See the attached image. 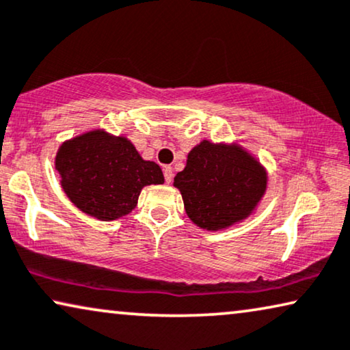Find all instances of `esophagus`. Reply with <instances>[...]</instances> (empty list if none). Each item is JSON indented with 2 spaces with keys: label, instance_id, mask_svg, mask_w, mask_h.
<instances>
[{
  "label": "esophagus",
  "instance_id": "1",
  "mask_svg": "<svg viewBox=\"0 0 350 350\" xmlns=\"http://www.w3.org/2000/svg\"><path fill=\"white\" fill-rule=\"evenodd\" d=\"M164 178H165V183H170L172 178H174V170H172L170 165H165L164 167Z\"/></svg>",
  "mask_w": 350,
  "mask_h": 350
}]
</instances>
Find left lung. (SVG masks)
I'll return each mask as SVG.
<instances>
[{
	"label": "left lung",
	"mask_w": 350,
	"mask_h": 350,
	"mask_svg": "<svg viewBox=\"0 0 350 350\" xmlns=\"http://www.w3.org/2000/svg\"><path fill=\"white\" fill-rule=\"evenodd\" d=\"M267 172L237 144L202 140L189 151L174 186L183 197L186 215L206 230H221L246 219L265 194Z\"/></svg>",
	"instance_id": "left-lung-1"
}]
</instances>
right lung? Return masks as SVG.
I'll return each mask as SVG.
<instances>
[{"label":"right lung","mask_w":350,"mask_h":350,"mask_svg":"<svg viewBox=\"0 0 350 350\" xmlns=\"http://www.w3.org/2000/svg\"><path fill=\"white\" fill-rule=\"evenodd\" d=\"M55 169L69 200L100 221L129 215L142 187L164 183L158 164L142 159L131 140L104 129L66 140L55 158Z\"/></svg>","instance_id":"1"}]
</instances>
